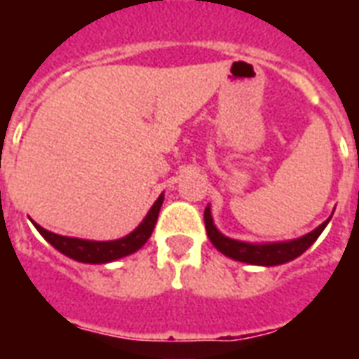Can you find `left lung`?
<instances>
[{
    "instance_id": "1",
    "label": "left lung",
    "mask_w": 359,
    "mask_h": 359,
    "mask_svg": "<svg viewBox=\"0 0 359 359\" xmlns=\"http://www.w3.org/2000/svg\"><path fill=\"white\" fill-rule=\"evenodd\" d=\"M328 222L330 218L324 224L318 225L317 229L300 236V238L287 240V242H270V244H250V242H240V240L222 235L214 225L210 207L205 208V227H207V235L214 248L222 251L224 255L235 259V261L259 264V266H278V264H283V262H289L296 257H300L320 236Z\"/></svg>"
}]
</instances>
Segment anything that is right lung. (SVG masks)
<instances>
[{"mask_svg": "<svg viewBox=\"0 0 359 359\" xmlns=\"http://www.w3.org/2000/svg\"><path fill=\"white\" fill-rule=\"evenodd\" d=\"M163 203V194L156 199V203L152 205L151 210L147 212L145 219L135 227L130 235L123 236L119 240H106V242H97V240H83V238H72V236H61L55 235L52 231H46L39 224L33 222L36 231L41 233L50 244L57 251H61L63 255L70 257L78 262H87V264H104V262L117 261L121 257H126L130 253H134L145 244L149 236L154 231L156 225L158 214H160V207Z\"/></svg>", "mask_w": 359, "mask_h": 359, "instance_id": "1", "label": "right lung"}]
</instances>
